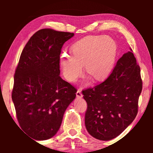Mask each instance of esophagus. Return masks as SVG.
<instances>
[{"instance_id":"34e87169","label":"esophagus","mask_w":153,"mask_h":153,"mask_svg":"<svg viewBox=\"0 0 153 153\" xmlns=\"http://www.w3.org/2000/svg\"><path fill=\"white\" fill-rule=\"evenodd\" d=\"M76 97L78 98H81L82 97V94L81 92V90H80L79 89L77 90V91L76 92Z\"/></svg>"}]
</instances>
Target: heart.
Masks as SVG:
<instances>
[{"label":"heart","mask_w":153,"mask_h":153,"mask_svg":"<svg viewBox=\"0 0 153 153\" xmlns=\"http://www.w3.org/2000/svg\"><path fill=\"white\" fill-rule=\"evenodd\" d=\"M72 55L60 56V65L65 78L74 82L81 76L84 65L86 73L96 81L109 76L115 65L117 46L115 40L106 36H88L71 46Z\"/></svg>","instance_id":"1"}]
</instances>
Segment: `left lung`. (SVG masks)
I'll return each instance as SVG.
<instances>
[{
    "label": "left lung",
    "instance_id": "left-lung-1",
    "mask_svg": "<svg viewBox=\"0 0 153 153\" xmlns=\"http://www.w3.org/2000/svg\"><path fill=\"white\" fill-rule=\"evenodd\" d=\"M130 51L119 59L107 79L82 91L88 105L85 126L90 135L98 140L116 138L138 113L142 82L140 69Z\"/></svg>",
    "mask_w": 153,
    "mask_h": 153
}]
</instances>
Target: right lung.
<instances>
[{
    "label": "right lung",
    "mask_w": 153,
    "mask_h": 153,
    "mask_svg": "<svg viewBox=\"0 0 153 153\" xmlns=\"http://www.w3.org/2000/svg\"><path fill=\"white\" fill-rule=\"evenodd\" d=\"M74 33L42 29L21 54L14 76L12 100L19 126L36 140L53 137L77 90L60 76V55Z\"/></svg>",
    "instance_id": "right-lung-1"
}]
</instances>
